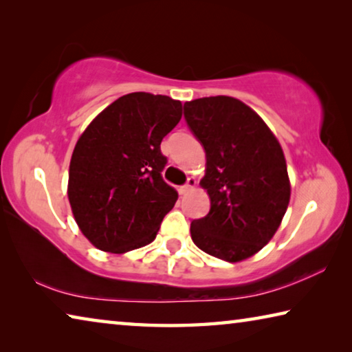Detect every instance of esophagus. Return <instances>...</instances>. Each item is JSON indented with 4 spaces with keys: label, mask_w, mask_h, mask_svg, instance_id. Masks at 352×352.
Returning a JSON list of instances; mask_svg holds the SVG:
<instances>
[{
    "label": "esophagus",
    "mask_w": 352,
    "mask_h": 352,
    "mask_svg": "<svg viewBox=\"0 0 352 352\" xmlns=\"http://www.w3.org/2000/svg\"><path fill=\"white\" fill-rule=\"evenodd\" d=\"M195 184H197V182H195V178H188L186 184H183V186L180 188V194H188L189 190H192Z\"/></svg>",
    "instance_id": "34e87169"
}]
</instances>
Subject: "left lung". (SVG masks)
<instances>
[{
    "label": "left lung",
    "instance_id": "obj_1",
    "mask_svg": "<svg viewBox=\"0 0 352 352\" xmlns=\"http://www.w3.org/2000/svg\"><path fill=\"white\" fill-rule=\"evenodd\" d=\"M184 119L206 153L200 184L210 212L190 222L195 245L214 258L239 262L267 245L289 206L283 148L258 113L230 96L184 102Z\"/></svg>",
    "mask_w": 352,
    "mask_h": 352
}]
</instances>
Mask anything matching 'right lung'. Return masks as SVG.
<instances>
[{
	"label": "right lung",
	"mask_w": 352,
	"mask_h": 352,
	"mask_svg": "<svg viewBox=\"0 0 352 352\" xmlns=\"http://www.w3.org/2000/svg\"><path fill=\"white\" fill-rule=\"evenodd\" d=\"M182 119V102L130 93L110 104L80 135L69 163L68 199L94 247L126 253L157 236L178 199L163 180L160 144Z\"/></svg>",
	"instance_id": "add662e5"
}]
</instances>
